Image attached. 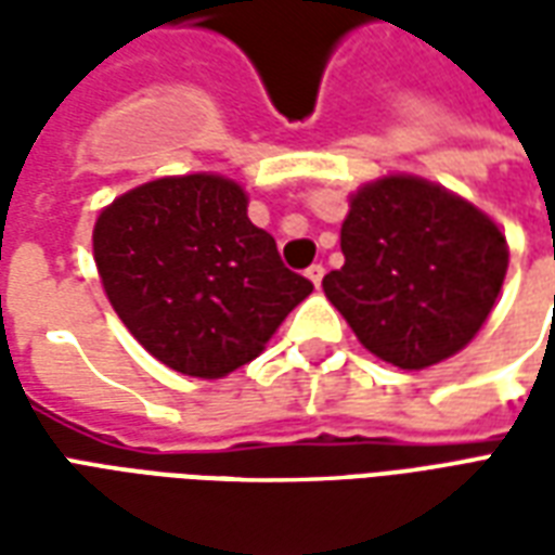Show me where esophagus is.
Instances as JSON below:
<instances>
[{"instance_id":"1","label":"esophagus","mask_w":555,"mask_h":555,"mask_svg":"<svg viewBox=\"0 0 555 555\" xmlns=\"http://www.w3.org/2000/svg\"><path fill=\"white\" fill-rule=\"evenodd\" d=\"M306 279L312 282L314 288H321V279H324V267L312 264V267H309V270H306Z\"/></svg>"}]
</instances>
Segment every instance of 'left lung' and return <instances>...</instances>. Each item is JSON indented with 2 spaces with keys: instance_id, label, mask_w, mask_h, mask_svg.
I'll use <instances>...</instances> for the list:
<instances>
[{
  "instance_id": "obj_1",
  "label": "left lung",
  "mask_w": 555,
  "mask_h": 555,
  "mask_svg": "<svg viewBox=\"0 0 555 555\" xmlns=\"http://www.w3.org/2000/svg\"><path fill=\"white\" fill-rule=\"evenodd\" d=\"M345 267L326 300L360 345L404 372L464 350L488 321L508 270V243L464 195L418 175H384L350 195Z\"/></svg>"
}]
</instances>
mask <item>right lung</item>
<instances>
[{"instance_id": "right-lung-1", "label": "right lung", "mask_w": 555, "mask_h": 555, "mask_svg": "<svg viewBox=\"0 0 555 555\" xmlns=\"http://www.w3.org/2000/svg\"><path fill=\"white\" fill-rule=\"evenodd\" d=\"M246 207L241 183L195 171L139 183L94 222V264L115 314L171 372L225 377L312 294Z\"/></svg>"}]
</instances>
